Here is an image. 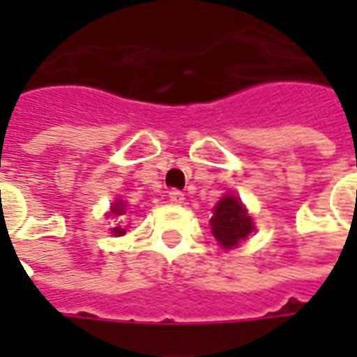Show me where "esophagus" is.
I'll return each mask as SVG.
<instances>
[{
	"mask_svg": "<svg viewBox=\"0 0 357 357\" xmlns=\"http://www.w3.org/2000/svg\"><path fill=\"white\" fill-rule=\"evenodd\" d=\"M183 199H185V197H183V193H181L179 189H172V191H170V201L172 202H176V204H181V202H183Z\"/></svg>",
	"mask_w": 357,
	"mask_h": 357,
	"instance_id": "1",
	"label": "esophagus"
}]
</instances>
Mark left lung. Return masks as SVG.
I'll list each match as a JSON object with an SVG mask.
<instances>
[{"mask_svg":"<svg viewBox=\"0 0 357 357\" xmlns=\"http://www.w3.org/2000/svg\"><path fill=\"white\" fill-rule=\"evenodd\" d=\"M210 225L214 237L224 248L237 247L255 229L252 218L248 216L245 206L241 204L239 197H231V195H227L218 202Z\"/></svg>","mask_w":357,"mask_h":357,"instance_id":"left-lung-1","label":"left lung"}]
</instances>
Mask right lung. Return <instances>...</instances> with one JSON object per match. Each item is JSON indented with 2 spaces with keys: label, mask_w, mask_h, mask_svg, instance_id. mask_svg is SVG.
Instances as JSON below:
<instances>
[{
  "label": "right lung",
  "mask_w": 357,
  "mask_h": 357,
  "mask_svg": "<svg viewBox=\"0 0 357 357\" xmlns=\"http://www.w3.org/2000/svg\"><path fill=\"white\" fill-rule=\"evenodd\" d=\"M124 202L122 201H118V202H114V206H112V210H110V212H112V216H120V214H124ZM112 233H114V235H124L126 233V229H122V227H120V225H118V227H114V229H112Z\"/></svg>",
  "instance_id": "1"
}]
</instances>
